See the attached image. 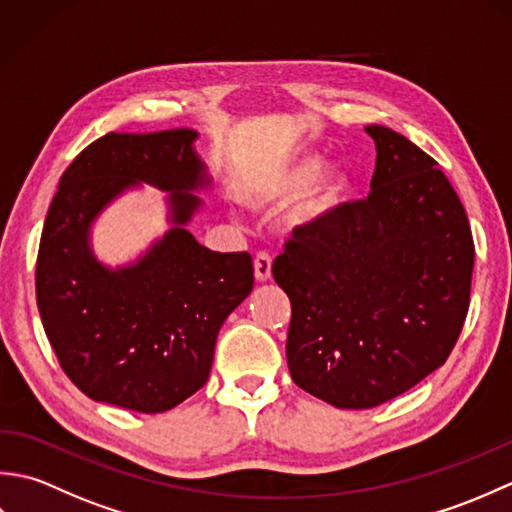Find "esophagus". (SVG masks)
I'll list each match as a JSON object with an SVG mask.
<instances>
[{"mask_svg":"<svg viewBox=\"0 0 512 512\" xmlns=\"http://www.w3.org/2000/svg\"><path fill=\"white\" fill-rule=\"evenodd\" d=\"M270 277H273V259L266 253H259L255 257V279L259 284H264Z\"/></svg>","mask_w":512,"mask_h":512,"instance_id":"34e87169","label":"esophagus"}]
</instances>
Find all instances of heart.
<instances>
[{
    "instance_id": "obj_1",
    "label": "heart",
    "mask_w": 512,
    "mask_h": 512,
    "mask_svg": "<svg viewBox=\"0 0 512 512\" xmlns=\"http://www.w3.org/2000/svg\"><path fill=\"white\" fill-rule=\"evenodd\" d=\"M352 178L341 165H325L319 154H295L259 169L239 189V200L248 209H281L290 201L288 224L310 228L328 222L345 204Z\"/></svg>"
}]
</instances>
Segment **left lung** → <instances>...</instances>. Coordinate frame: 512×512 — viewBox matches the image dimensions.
Wrapping results in <instances>:
<instances>
[{"label":"left lung","instance_id":"obj_1","mask_svg":"<svg viewBox=\"0 0 512 512\" xmlns=\"http://www.w3.org/2000/svg\"><path fill=\"white\" fill-rule=\"evenodd\" d=\"M376 171L367 200L299 228L273 275L292 306L295 383L339 409L405 394L447 361L469 310L475 246L438 162L367 125Z\"/></svg>","mask_w":512,"mask_h":512}]
</instances>
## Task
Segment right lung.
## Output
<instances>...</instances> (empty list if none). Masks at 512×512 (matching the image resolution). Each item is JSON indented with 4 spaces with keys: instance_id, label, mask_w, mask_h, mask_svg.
Masks as SVG:
<instances>
[{
    "instance_id": "1",
    "label": "right lung",
    "mask_w": 512,
    "mask_h": 512,
    "mask_svg": "<svg viewBox=\"0 0 512 512\" xmlns=\"http://www.w3.org/2000/svg\"><path fill=\"white\" fill-rule=\"evenodd\" d=\"M195 129L107 134L65 169L43 224L37 306L63 372L85 396L140 413L193 396L217 332L250 290L248 253H215L189 231L211 189ZM143 183L165 190L168 231L127 265L93 253L95 220Z\"/></svg>"
}]
</instances>
